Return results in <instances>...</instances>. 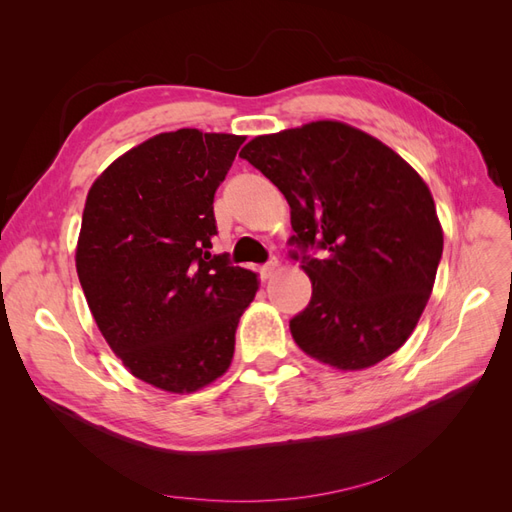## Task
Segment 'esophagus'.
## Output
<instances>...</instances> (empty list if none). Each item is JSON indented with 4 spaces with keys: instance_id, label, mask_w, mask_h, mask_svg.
<instances>
[{
    "instance_id": "1",
    "label": "esophagus",
    "mask_w": 512,
    "mask_h": 512,
    "mask_svg": "<svg viewBox=\"0 0 512 512\" xmlns=\"http://www.w3.org/2000/svg\"><path fill=\"white\" fill-rule=\"evenodd\" d=\"M277 269H280V262H277V260H271L269 265L260 267V275H262V280H269V277H273V275L277 273Z\"/></svg>"
}]
</instances>
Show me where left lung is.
Here are the masks:
<instances>
[{"mask_svg":"<svg viewBox=\"0 0 512 512\" xmlns=\"http://www.w3.org/2000/svg\"><path fill=\"white\" fill-rule=\"evenodd\" d=\"M239 156L288 200L292 241L324 250L301 265L312 301L290 320L297 346L339 371L404 346L444 247L423 177L376 136L335 119L256 136Z\"/></svg>","mask_w":512,"mask_h":512,"instance_id":"1","label":"left lung"}]
</instances>
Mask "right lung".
Listing matches in <instances>:
<instances>
[{"mask_svg": "<svg viewBox=\"0 0 512 512\" xmlns=\"http://www.w3.org/2000/svg\"><path fill=\"white\" fill-rule=\"evenodd\" d=\"M245 136L181 128L147 138L94 181L76 273L132 376L188 395L224 376L258 273L211 256L213 196Z\"/></svg>", "mask_w": 512, "mask_h": 512, "instance_id": "obj_1", "label": "right lung"}]
</instances>
